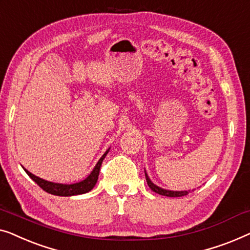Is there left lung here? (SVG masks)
<instances>
[{"instance_id":"1","label":"left lung","mask_w":250,"mask_h":250,"mask_svg":"<svg viewBox=\"0 0 250 250\" xmlns=\"http://www.w3.org/2000/svg\"><path fill=\"white\" fill-rule=\"evenodd\" d=\"M145 177H146V181H147V185H148V187L152 189L154 192H156V194H160L162 196H167V197H182V196H186L189 194V191L190 190H185V191H172V190H167V189H163L159 187V186L154 185L152 181H150V179L148 178V175H147L146 171H145Z\"/></svg>"}]
</instances>
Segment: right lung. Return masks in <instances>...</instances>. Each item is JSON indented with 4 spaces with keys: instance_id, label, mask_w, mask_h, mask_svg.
Returning <instances> with one entry per match:
<instances>
[{
    "instance_id": "right-lung-1",
    "label": "right lung",
    "mask_w": 250,
    "mask_h": 250,
    "mask_svg": "<svg viewBox=\"0 0 250 250\" xmlns=\"http://www.w3.org/2000/svg\"><path fill=\"white\" fill-rule=\"evenodd\" d=\"M108 153V149L103 154V156L101 157L100 161L97 162V164L95 165L94 170L91 171V173L87 177L85 180L80 181V182H76V184L72 185H63V184H54V182L51 181H46L44 179H41L34 175L33 173H30L29 171H26V173L29 175V177L33 179V180L36 182V184L40 186V187L45 190L48 194L51 195H55V196H75V195H82V194H86V192L90 191L91 189L95 187L96 185L97 179H98V174H100V170H101V165L102 162L105 159L106 154Z\"/></svg>"
}]
</instances>
